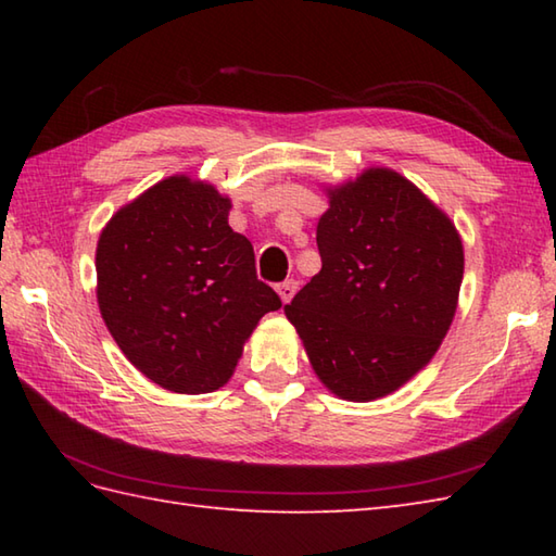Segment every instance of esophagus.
<instances>
[{
	"label": "esophagus",
	"instance_id": "obj_1",
	"mask_svg": "<svg viewBox=\"0 0 556 556\" xmlns=\"http://www.w3.org/2000/svg\"><path fill=\"white\" fill-rule=\"evenodd\" d=\"M296 289H299V281L296 279H287V281H281V285L277 287V293L281 296V301L289 303L293 299V293H296Z\"/></svg>",
	"mask_w": 556,
	"mask_h": 556
}]
</instances>
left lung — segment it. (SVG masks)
Here are the masks:
<instances>
[{
	"label": "left lung",
	"mask_w": 556,
	"mask_h": 556,
	"mask_svg": "<svg viewBox=\"0 0 556 556\" xmlns=\"http://www.w3.org/2000/svg\"><path fill=\"white\" fill-rule=\"evenodd\" d=\"M323 269L285 313L329 392L372 401L430 363L454 320L464 245L444 212L392 169L327 188Z\"/></svg>",
	"instance_id": "1"
}]
</instances>
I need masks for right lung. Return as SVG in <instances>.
<instances>
[{
	"label": "right lung",
	"instance_id": "add662e5",
	"mask_svg": "<svg viewBox=\"0 0 556 556\" xmlns=\"http://www.w3.org/2000/svg\"><path fill=\"white\" fill-rule=\"evenodd\" d=\"M231 200L176 174L124 205L96 253L98 303L124 356L162 389L207 394L233 375L260 317L279 311Z\"/></svg>",
	"mask_w": 556,
	"mask_h": 556
}]
</instances>
